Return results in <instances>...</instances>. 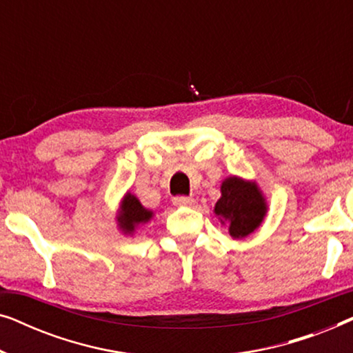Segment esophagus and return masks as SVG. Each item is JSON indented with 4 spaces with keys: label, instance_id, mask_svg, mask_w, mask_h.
Returning <instances> with one entry per match:
<instances>
[{
    "label": "esophagus",
    "instance_id": "1",
    "mask_svg": "<svg viewBox=\"0 0 353 353\" xmlns=\"http://www.w3.org/2000/svg\"><path fill=\"white\" fill-rule=\"evenodd\" d=\"M173 204H175L176 207H188V205L194 204V199H192V197H186V196H178L173 199Z\"/></svg>",
    "mask_w": 353,
    "mask_h": 353
}]
</instances>
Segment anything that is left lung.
I'll use <instances>...</instances> for the list:
<instances>
[{
  "instance_id": "8db88e82",
  "label": "left lung",
  "mask_w": 353,
  "mask_h": 353,
  "mask_svg": "<svg viewBox=\"0 0 353 353\" xmlns=\"http://www.w3.org/2000/svg\"><path fill=\"white\" fill-rule=\"evenodd\" d=\"M220 199L214 214L221 225H228L233 239H244L262 225L268 212V204L257 181L231 175L220 186Z\"/></svg>"
}]
</instances>
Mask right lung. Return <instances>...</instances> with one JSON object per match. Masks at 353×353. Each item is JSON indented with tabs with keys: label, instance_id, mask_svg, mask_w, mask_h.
I'll return each mask as SVG.
<instances>
[{
	"label": "right lung",
	"instance_id": "add662e5",
	"mask_svg": "<svg viewBox=\"0 0 353 353\" xmlns=\"http://www.w3.org/2000/svg\"><path fill=\"white\" fill-rule=\"evenodd\" d=\"M154 216V212L144 207L139 199L132 192L127 191L125 196L120 201V207L115 215V221H117V228L122 231L125 236H133L137 233L139 226L146 225L151 221Z\"/></svg>",
	"mask_w": 353,
	"mask_h": 353
}]
</instances>
